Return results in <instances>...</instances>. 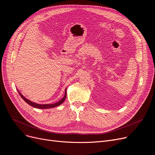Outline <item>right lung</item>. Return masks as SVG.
<instances>
[{
  "label": "right lung",
  "instance_id": "obj_1",
  "mask_svg": "<svg viewBox=\"0 0 155 155\" xmlns=\"http://www.w3.org/2000/svg\"><path fill=\"white\" fill-rule=\"evenodd\" d=\"M18 92L19 93V94L20 95V96L21 97V98L24 100L26 103H27V104L28 105H31L32 107H35V108H42V109H46V108H54V107H57L60 105L61 104H62L63 102H64V101L65 100L66 98V89L65 90V94H64V96L63 97V98L60 100L57 103H55V104H36V103L34 102H32L30 100H28V99H27L26 98H25V97L23 96L19 91L18 90Z\"/></svg>",
  "mask_w": 155,
  "mask_h": 155
}]
</instances>
